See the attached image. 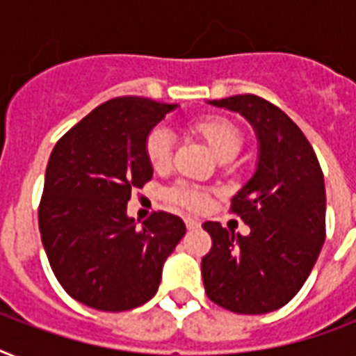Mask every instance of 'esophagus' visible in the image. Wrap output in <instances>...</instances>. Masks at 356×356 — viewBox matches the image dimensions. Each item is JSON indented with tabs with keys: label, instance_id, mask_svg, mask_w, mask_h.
Returning <instances> with one entry per match:
<instances>
[{
	"label": "esophagus",
	"instance_id": "34e87169",
	"mask_svg": "<svg viewBox=\"0 0 356 356\" xmlns=\"http://www.w3.org/2000/svg\"><path fill=\"white\" fill-rule=\"evenodd\" d=\"M184 223L188 229H197L201 225L200 220H195V218H184Z\"/></svg>",
	"mask_w": 356,
	"mask_h": 356
}]
</instances>
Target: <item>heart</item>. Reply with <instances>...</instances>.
<instances>
[{
    "label": "heart",
    "instance_id": "heart-1",
    "mask_svg": "<svg viewBox=\"0 0 356 356\" xmlns=\"http://www.w3.org/2000/svg\"><path fill=\"white\" fill-rule=\"evenodd\" d=\"M211 151L222 161H233L243 145V134L236 123L227 118H203L190 125ZM173 136L164 127H155L145 136V159L155 170H166L172 162ZM166 200L173 205L200 212L209 205V190L190 183H175L166 190Z\"/></svg>",
    "mask_w": 356,
    "mask_h": 356
}]
</instances>
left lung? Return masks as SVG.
Wrapping results in <instances>:
<instances>
[{
  "mask_svg": "<svg viewBox=\"0 0 356 356\" xmlns=\"http://www.w3.org/2000/svg\"><path fill=\"white\" fill-rule=\"evenodd\" d=\"M211 105L242 114L259 140L253 177L238 190L231 212L251 233L205 222L212 248L201 260L211 301L236 314L284 307L310 275L325 242V183L303 131L273 103L253 94Z\"/></svg>",
  "mask_w": 356,
  "mask_h": 356,
  "instance_id": "left-lung-1",
  "label": "left lung"
}]
</instances>
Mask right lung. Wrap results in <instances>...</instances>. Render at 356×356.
Returning <instances> with one entry per match:
<instances>
[{
  "label": "right lung",
  "mask_w": 356,
  "mask_h": 356,
  "mask_svg": "<svg viewBox=\"0 0 356 356\" xmlns=\"http://www.w3.org/2000/svg\"><path fill=\"white\" fill-rule=\"evenodd\" d=\"M177 105L123 96L96 107L51 151L38 227L57 281L79 303L105 312L136 309L159 290L162 266L186 227L153 212L127 216L131 190L153 177L145 136Z\"/></svg>",
  "instance_id": "1"
}]
</instances>
